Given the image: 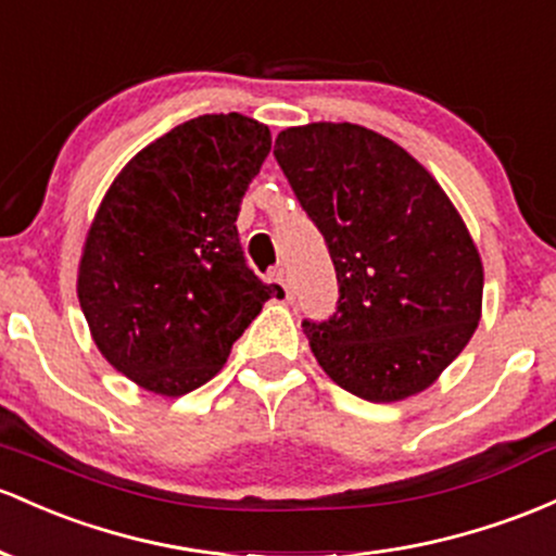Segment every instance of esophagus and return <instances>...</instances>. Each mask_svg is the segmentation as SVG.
I'll return each mask as SVG.
<instances>
[{
  "mask_svg": "<svg viewBox=\"0 0 556 556\" xmlns=\"http://www.w3.org/2000/svg\"><path fill=\"white\" fill-rule=\"evenodd\" d=\"M274 282H279L282 285V290H285V295H292V285H290V274H288V268H277V271H274Z\"/></svg>",
  "mask_w": 556,
  "mask_h": 556,
  "instance_id": "esophagus-1",
  "label": "esophagus"
}]
</instances>
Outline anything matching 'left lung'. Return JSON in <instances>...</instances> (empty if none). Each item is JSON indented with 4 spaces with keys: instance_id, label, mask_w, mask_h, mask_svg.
I'll return each mask as SVG.
<instances>
[{
    "instance_id": "obj_1",
    "label": "left lung",
    "mask_w": 556,
    "mask_h": 556,
    "mask_svg": "<svg viewBox=\"0 0 556 556\" xmlns=\"http://www.w3.org/2000/svg\"><path fill=\"white\" fill-rule=\"evenodd\" d=\"M274 157L338 274L334 314L303 319L319 367L371 404L432 386L483 303V264L446 192L404 148L356 124L285 129Z\"/></svg>"
}]
</instances>
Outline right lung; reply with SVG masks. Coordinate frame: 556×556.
<instances>
[{"mask_svg": "<svg viewBox=\"0 0 556 556\" xmlns=\"http://www.w3.org/2000/svg\"><path fill=\"white\" fill-rule=\"evenodd\" d=\"M271 134L240 113L200 115L131 157L108 189L78 266L102 356L157 395L208 382L261 306L237 216Z\"/></svg>", "mask_w": 556, "mask_h": 556, "instance_id": "1", "label": "right lung"}]
</instances>
